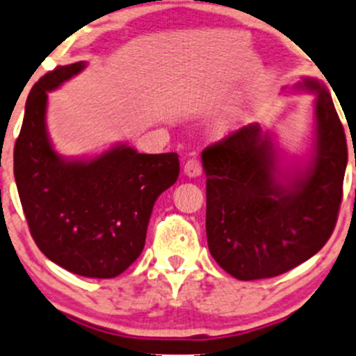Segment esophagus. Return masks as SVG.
Listing matches in <instances>:
<instances>
[{
    "instance_id": "esophagus-1",
    "label": "esophagus",
    "mask_w": 356,
    "mask_h": 356,
    "mask_svg": "<svg viewBox=\"0 0 356 356\" xmlns=\"http://www.w3.org/2000/svg\"><path fill=\"white\" fill-rule=\"evenodd\" d=\"M184 174L187 177H197L202 174V163L197 157H191L184 163Z\"/></svg>"
}]
</instances>
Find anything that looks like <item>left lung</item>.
Instances as JSON below:
<instances>
[{"instance_id": "8db88e82", "label": "left lung", "mask_w": 356, "mask_h": 356, "mask_svg": "<svg viewBox=\"0 0 356 356\" xmlns=\"http://www.w3.org/2000/svg\"><path fill=\"white\" fill-rule=\"evenodd\" d=\"M299 86L316 92L314 155L306 172L280 174L259 124L232 131L202 152L208 247L238 280L298 267L326 245L337 226L348 162L345 128L323 84L304 79Z\"/></svg>"}]
</instances>
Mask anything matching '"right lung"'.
<instances>
[{
	"label": "right lung",
	"instance_id": "1",
	"mask_svg": "<svg viewBox=\"0 0 356 356\" xmlns=\"http://www.w3.org/2000/svg\"><path fill=\"white\" fill-rule=\"evenodd\" d=\"M50 70L30 91L13 170L30 233L49 260L92 279L127 270L145 247L152 208L179 177V155L118 145L91 160H64L45 128L47 91L84 69Z\"/></svg>",
	"mask_w": 356,
	"mask_h": 356
}]
</instances>
